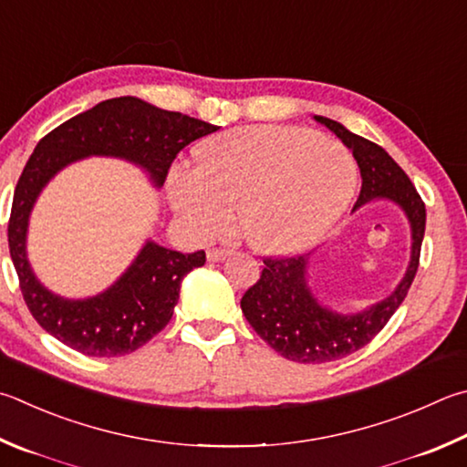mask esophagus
I'll return each instance as SVG.
<instances>
[{
	"label": "esophagus",
	"instance_id": "esophagus-1",
	"mask_svg": "<svg viewBox=\"0 0 467 467\" xmlns=\"http://www.w3.org/2000/svg\"><path fill=\"white\" fill-rule=\"evenodd\" d=\"M228 255H231V253H228L226 249H210V251L206 253L208 261H212V263H218V261H223V259H226Z\"/></svg>",
	"mask_w": 467,
	"mask_h": 467
}]
</instances>
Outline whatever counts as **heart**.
<instances>
[{
	"mask_svg": "<svg viewBox=\"0 0 467 467\" xmlns=\"http://www.w3.org/2000/svg\"><path fill=\"white\" fill-rule=\"evenodd\" d=\"M196 167L177 165L167 188L198 239L241 231L263 255L315 247L349 208L358 165L343 145L296 126H247L202 140Z\"/></svg>",
	"mask_w": 467,
	"mask_h": 467,
	"instance_id": "b5f03b06",
	"label": "heart"
}]
</instances>
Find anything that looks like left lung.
Listing matches in <instances>:
<instances>
[{"label":"left lung","instance_id":"obj_1","mask_svg":"<svg viewBox=\"0 0 467 467\" xmlns=\"http://www.w3.org/2000/svg\"><path fill=\"white\" fill-rule=\"evenodd\" d=\"M353 150L361 171V192L353 212L374 200H388L404 212L410 224V261L404 277L394 292L384 300L371 304L361 312L343 315L328 306H322L312 294L308 284V269L312 253L298 257L265 259V267L255 285L244 292L241 308L249 325L275 349L282 358L298 363H327L343 359L366 347L386 322L392 318L404 302L409 287L419 269L420 244L425 236L427 212L420 196L414 190L396 161L376 142L347 130L341 122L325 116H315Z\"/></svg>","mask_w":467,"mask_h":467}]
</instances>
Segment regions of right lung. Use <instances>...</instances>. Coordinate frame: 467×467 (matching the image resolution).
I'll return each instance as SVG.
<instances>
[{
  "label": "right lung",
  "instance_id": "obj_1",
  "mask_svg": "<svg viewBox=\"0 0 467 467\" xmlns=\"http://www.w3.org/2000/svg\"><path fill=\"white\" fill-rule=\"evenodd\" d=\"M214 124L169 112L139 98H112L57 126L28 159L14 192L7 243L20 290L48 335L89 358L137 351L167 327L180 300L182 279L206 263V253H180L147 241L124 274L89 298H65L40 284L28 261L32 208L53 177L86 157H116L140 167L161 188L173 159Z\"/></svg>",
  "mask_w": 467,
  "mask_h": 467
}]
</instances>
